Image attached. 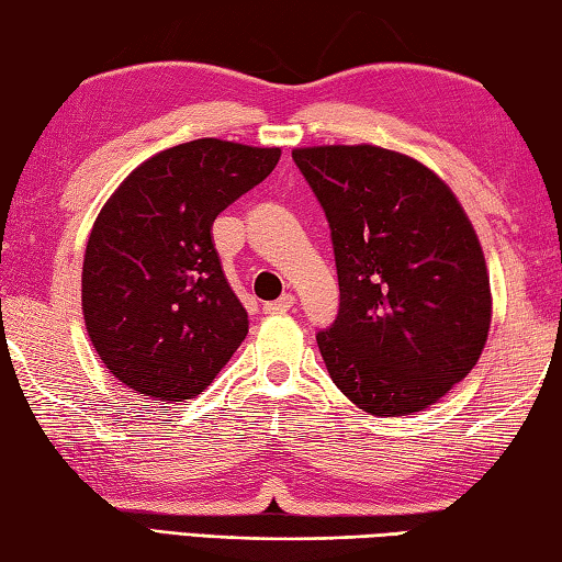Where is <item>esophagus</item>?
<instances>
[{"label":"esophagus","instance_id":"1","mask_svg":"<svg viewBox=\"0 0 562 562\" xmlns=\"http://www.w3.org/2000/svg\"><path fill=\"white\" fill-rule=\"evenodd\" d=\"M294 307V294H282L280 300H274V302H265L262 304V312L265 315H282V312H288V310H292Z\"/></svg>","mask_w":562,"mask_h":562}]
</instances>
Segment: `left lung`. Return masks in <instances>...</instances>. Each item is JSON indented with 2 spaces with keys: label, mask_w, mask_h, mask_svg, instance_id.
Masks as SVG:
<instances>
[{
  "label": "left lung",
  "mask_w": 562,
  "mask_h": 562,
  "mask_svg": "<svg viewBox=\"0 0 562 562\" xmlns=\"http://www.w3.org/2000/svg\"><path fill=\"white\" fill-rule=\"evenodd\" d=\"M327 215L339 310L317 345L374 416L422 412L479 361L491 290L479 237L443 180L379 146L294 148Z\"/></svg>",
  "instance_id": "1"
}]
</instances>
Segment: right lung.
<instances>
[{"label": "right lung", "instance_id": "obj_1", "mask_svg": "<svg viewBox=\"0 0 562 562\" xmlns=\"http://www.w3.org/2000/svg\"><path fill=\"white\" fill-rule=\"evenodd\" d=\"M280 148L198 138L148 158L93 223L81 307L111 374L156 402L211 386L247 335L213 223L272 173Z\"/></svg>", "mask_w": 562, "mask_h": 562}]
</instances>
